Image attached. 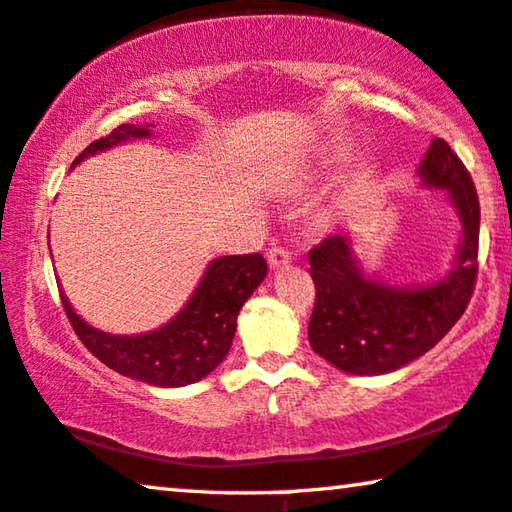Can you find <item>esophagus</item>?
<instances>
[{
	"label": "esophagus",
	"mask_w": 512,
	"mask_h": 512,
	"mask_svg": "<svg viewBox=\"0 0 512 512\" xmlns=\"http://www.w3.org/2000/svg\"><path fill=\"white\" fill-rule=\"evenodd\" d=\"M266 259H269L271 269H280V266H285L287 262H290L292 255L287 253L283 246H271L269 253H266Z\"/></svg>",
	"instance_id": "obj_1"
}]
</instances>
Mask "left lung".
I'll return each mask as SVG.
<instances>
[{
  "instance_id": "left-lung-1",
  "label": "left lung",
  "mask_w": 512,
  "mask_h": 512,
  "mask_svg": "<svg viewBox=\"0 0 512 512\" xmlns=\"http://www.w3.org/2000/svg\"><path fill=\"white\" fill-rule=\"evenodd\" d=\"M420 185L441 190L462 236L452 269L427 285H390L357 262L352 236H329L308 253L315 308L308 341L322 359L352 376H383L434 348L469 306L478 276L480 204L462 160L434 139L417 167Z\"/></svg>"
}]
</instances>
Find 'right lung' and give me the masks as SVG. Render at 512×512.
Segmentation results:
<instances>
[{"instance_id":"1","label":"right lung","mask_w":512,"mask_h":512,"mask_svg":"<svg viewBox=\"0 0 512 512\" xmlns=\"http://www.w3.org/2000/svg\"><path fill=\"white\" fill-rule=\"evenodd\" d=\"M153 125H120L109 136L97 139L76 157H88L134 139H148ZM266 278V259L255 255H227L206 266L187 304L160 329L146 334H109L92 327L71 308L62 292V306L71 327L85 348L118 371L150 387H185L206 378L227 357L236 334V318Z\"/></svg>"}]
</instances>
